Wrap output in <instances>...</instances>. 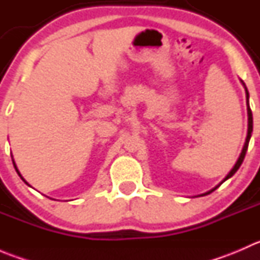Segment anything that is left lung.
Wrapping results in <instances>:
<instances>
[{
  "label": "left lung",
  "instance_id": "8db88e82",
  "mask_svg": "<svg viewBox=\"0 0 260 260\" xmlns=\"http://www.w3.org/2000/svg\"><path fill=\"white\" fill-rule=\"evenodd\" d=\"M240 81H242V84H243V85H244V88H245V96H246V111H248V133H246L245 143H244V146H243V149H242V152H240L239 157H238V161L235 162V165H234V166H233V169L230 170V172H229V174H228L226 176H225V179L222 180L221 182L219 183V185H217V186H215L214 188H211V190L206 191L205 193H201V195H198V196H205V195H209V193H211L212 191H215V190H216V188L219 187V186L221 185L222 182H225V181H226L228 179H230V177H232L233 175H234L235 172H237L238 170H239V167L242 166V164H243V161H244V157H245L246 149H248V146H249V141H250V137H251V132H253V114H251L250 107H249V91H248V89H246V86H245V84H244V81H243V80H240Z\"/></svg>",
  "mask_w": 260,
  "mask_h": 260
}]
</instances>
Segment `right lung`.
Here are the masks:
<instances>
[{
    "mask_svg": "<svg viewBox=\"0 0 260 260\" xmlns=\"http://www.w3.org/2000/svg\"><path fill=\"white\" fill-rule=\"evenodd\" d=\"M12 162H14V166H15V170H16V172H17V174H18V176H20V177H21V179H22V181H25V179H23V177H22V176H21L20 171H18V170H17V167H16V164H15V161H14V159H12ZM25 182H26V181H25ZM26 183H27V182H26ZM27 185H28V183H27ZM28 186H30V185H28Z\"/></svg>",
    "mask_w": 260,
    "mask_h": 260,
    "instance_id": "obj_1",
    "label": "right lung"
}]
</instances>
